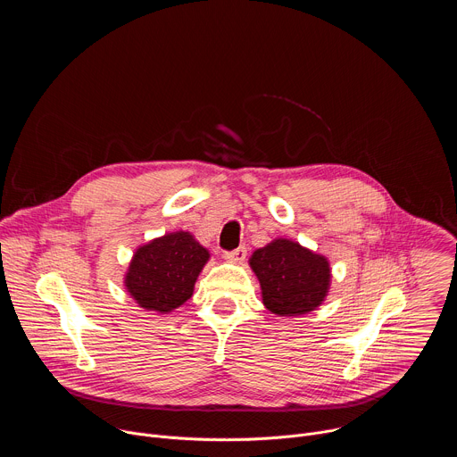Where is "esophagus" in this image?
Here are the masks:
<instances>
[{
  "label": "esophagus",
  "instance_id": "34e87169",
  "mask_svg": "<svg viewBox=\"0 0 457 457\" xmlns=\"http://www.w3.org/2000/svg\"><path fill=\"white\" fill-rule=\"evenodd\" d=\"M247 254V249L242 245V247H237L233 251H226L224 253V258L229 260V262H244V258Z\"/></svg>",
  "mask_w": 457,
  "mask_h": 457
}]
</instances>
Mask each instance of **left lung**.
I'll list each match as a JSON object with an SVG mask.
<instances>
[{
	"instance_id": "8db88e82",
	"label": "left lung",
	"mask_w": 457,
	"mask_h": 457,
	"mask_svg": "<svg viewBox=\"0 0 457 457\" xmlns=\"http://www.w3.org/2000/svg\"><path fill=\"white\" fill-rule=\"evenodd\" d=\"M249 266L262 287L264 305L280 316L314 311L329 291L328 258L287 238H277L256 249Z\"/></svg>"
}]
</instances>
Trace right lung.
<instances>
[{
    "label": "right lung",
    "instance_id": "obj_1",
    "mask_svg": "<svg viewBox=\"0 0 457 457\" xmlns=\"http://www.w3.org/2000/svg\"><path fill=\"white\" fill-rule=\"evenodd\" d=\"M208 258L187 231L168 233L136 251L124 286L141 307L170 312L191 298Z\"/></svg>",
    "mask_w": 457,
    "mask_h": 457
}]
</instances>
